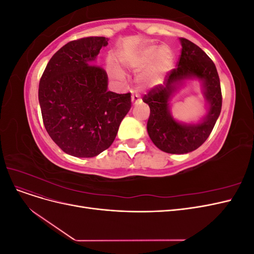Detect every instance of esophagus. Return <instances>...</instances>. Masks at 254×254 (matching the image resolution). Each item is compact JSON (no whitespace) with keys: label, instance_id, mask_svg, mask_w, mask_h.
<instances>
[{"label":"esophagus","instance_id":"obj_1","mask_svg":"<svg viewBox=\"0 0 254 254\" xmlns=\"http://www.w3.org/2000/svg\"><path fill=\"white\" fill-rule=\"evenodd\" d=\"M140 102H141L140 96L137 95L136 93H134V91H132V95H131V103H132V105L135 106V105L139 104Z\"/></svg>","mask_w":254,"mask_h":254}]
</instances>
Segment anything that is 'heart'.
I'll return each instance as SVG.
<instances>
[{
	"instance_id": "obj_1",
	"label": "heart",
	"mask_w": 254,
	"mask_h": 254,
	"mask_svg": "<svg viewBox=\"0 0 254 254\" xmlns=\"http://www.w3.org/2000/svg\"><path fill=\"white\" fill-rule=\"evenodd\" d=\"M152 68L142 75V80L146 83H157L162 78V75L168 70L173 63V54L167 48L148 47L141 51L135 56H122L120 63L122 65L139 70L150 64L155 59ZM108 73L115 79H122L123 73L114 67H108Z\"/></svg>"
}]
</instances>
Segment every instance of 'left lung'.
<instances>
[{"instance_id":"8db88e82","label":"left lung","mask_w":254,"mask_h":254,"mask_svg":"<svg viewBox=\"0 0 254 254\" xmlns=\"http://www.w3.org/2000/svg\"><path fill=\"white\" fill-rule=\"evenodd\" d=\"M181 56L178 66L168 74L164 86H158L143 97L150 108L147 132L159 149L183 155L197 149L209 137L221 111L219 76L210 57L193 42L180 38ZM187 80H198L207 102V114L198 122L183 123L170 112L173 93Z\"/></svg>"}]
</instances>
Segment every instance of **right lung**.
Wrapping results in <instances>:
<instances>
[{"label": "right lung", "mask_w": 254, "mask_h": 254, "mask_svg": "<svg viewBox=\"0 0 254 254\" xmlns=\"http://www.w3.org/2000/svg\"><path fill=\"white\" fill-rule=\"evenodd\" d=\"M108 38L66 43L49 61L39 83L45 129L67 155L92 158L110 147L131 108L130 93L108 91V76L95 60Z\"/></svg>", "instance_id": "obj_1"}]
</instances>
